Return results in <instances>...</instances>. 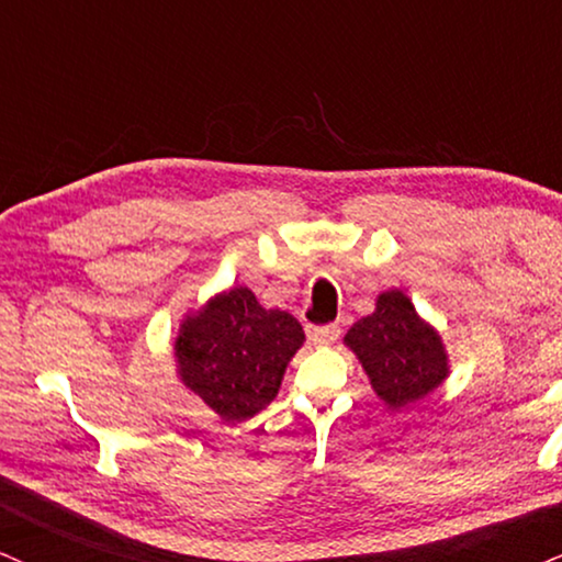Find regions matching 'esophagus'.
<instances>
[{"instance_id":"obj_1","label":"esophagus","mask_w":562,"mask_h":562,"mask_svg":"<svg viewBox=\"0 0 562 562\" xmlns=\"http://www.w3.org/2000/svg\"><path fill=\"white\" fill-rule=\"evenodd\" d=\"M339 326L336 323H326V326H307V336L315 341V345H331V341L339 339Z\"/></svg>"}]
</instances>
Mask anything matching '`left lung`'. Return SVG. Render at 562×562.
<instances>
[{
    "instance_id": "left-lung-1",
    "label": "left lung",
    "mask_w": 562,
    "mask_h": 562,
    "mask_svg": "<svg viewBox=\"0 0 562 562\" xmlns=\"http://www.w3.org/2000/svg\"><path fill=\"white\" fill-rule=\"evenodd\" d=\"M345 341L389 407L426 397L447 375V355L437 331L418 318L402 292L381 294L375 313L355 323Z\"/></svg>"
}]
</instances>
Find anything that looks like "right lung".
Wrapping results in <instances>:
<instances>
[{
    "label": "right lung",
    "mask_w": 562,
    "mask_h": 562,
    "mask_svg": "<svg viewBox=\"0 0 562 562\" xmlns=\"http://www.w3.org/2000/svg\"><path fill=\"white\" fill-rule=\"evenodd\" d=\"M302 339L294 315L260 307L247 286H236L183 323L176 358L183 384L234 424L273 402Z\"/></svg>",
    "instance_id": "add662e5"
}]
</instances>
